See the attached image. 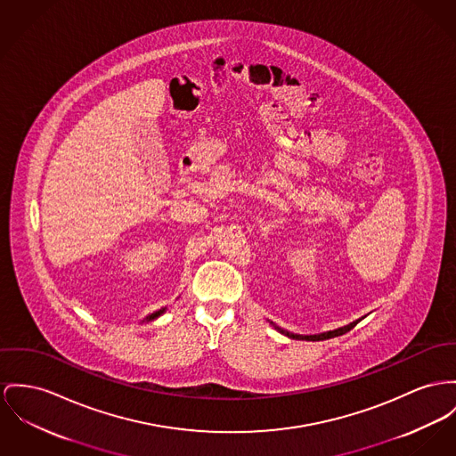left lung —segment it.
I'll return each mask as SVG.
<instances>
[{
  "mask_svg": "<svg viewBox=\"0 0 456 456\" xmlns=\"http://www.w3.org/2000/svg\"><path fill=\"white\" fill-rule=\"evenodd\" d=\"M356 325H358V322H353V323H349V325H346V327L335 329V330H330V332H323V334L314 335L290 334V332H287V330H283V329H280V327H276V325H273V327L278 330V332H280V334L287 335V337L296 338V340H327V338H332V337H338V335L349 332V330H351V329H354Z\"/></svg>",
  "mask_w": 456,
  "mask_h": 456,
  "instance_id": "left-lung-1",
  "label": "left lung"
}]
</instances>
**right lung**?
Masks as SVG:
<instances>
[{
  "label": "right lung",
  "mask_w": 456,
  "mask_h": 456,
  "mask_svg": "<svg viewBox=\"0 0 456 456\" xmlns=\"http://www.w3.org/2000/svg\"><path fill=\"white\" fill-rule=\"evenodd\" d=\"M164 311H166V307H162V309H159V311H155V313H152V314H149V316H147V318H145V320H147V322H152V320H155V318H159V316H160V314H162V313H164Z\"/></svg>",
  "instance_id": "add662e5"
}]
</instances>
